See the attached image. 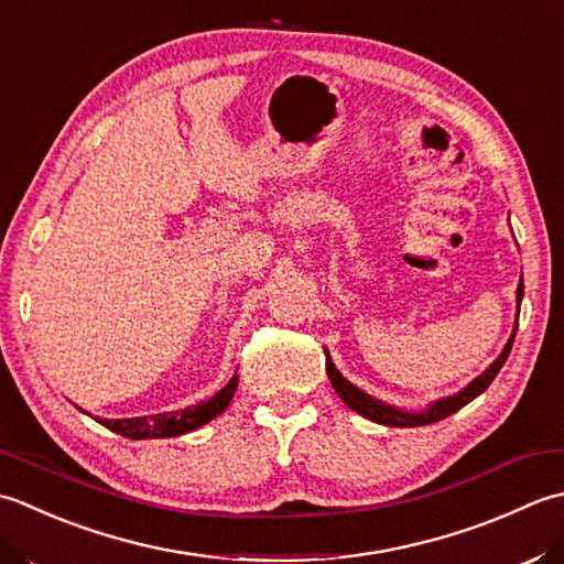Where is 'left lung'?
I'll return each mask as SVG.
<instances>
[{"mask_svg": "<svg viewBox=\"0 0 564 564\" xmlns=\"http://www.w3.org/2000/svg\"><path fill=\"white\" fill-rule=\"evenodd\" d=\"M516 299H519V306H521V299H523V280H521V284H519V292H516ZM516 326H519V324H516ZM513 336H516V333H513ZM513 336H511V340L507 343V348H503V352L499 355V358L489 365L487 372H481L473 384L465 387L463 392H457L455 397H447V399L435 401V404L429 406L423 413L399 411V409H392V406L382 404V401L367 397L365 392H360L358 387L350 384L348 379L336 370V365H333V360L328 358V352H326V372H328L330 384H333V389H336V392H338V397H340L343 401H346V404H348L352 411H358L360 416L370 419V421H375V423H382V426H399V429L426 426V423H435V421H441V419H445V416H451V413L459 411L465 404H469V401H473L475 397H479L481 392H485V389L494 382V377L499 375L503 362H507L509 352H511V346H513Z\"/></svg>", "mask_w": 564, "mask_h": 564, "instance_id": "1", "label": "left lung"}]
</instances>
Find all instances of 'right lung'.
<instances>
[{
    "label": "right lung",
    "mask_w": 564,
    "mask_h": 564,
    "mask_svg": "<svg viewBox=\"0 0 564 564\" xmlns=\"http://www.w3.org/2000/svg\"><path fill=\"white\" fill-rule=\"evenodd\" d=\"M238 387V377L234 375L231 382H228L221 392L214 394L212 399L199 401L189 409L182 411H165V413H153V416H138V419H105L99 421L101 426L109 431L126 435V438L143 441V438H172V435L189 433L194 429L204 426L212 419H216L228 404H231L234 392Z\"/></svg>",
    "instance_id": "right-lung-1"
}]
</instances>
